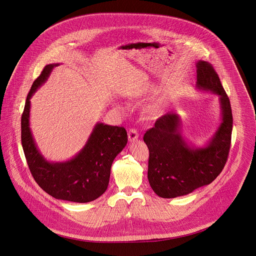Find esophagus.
<instances>
[{"instance_id": "34e87169", "label": "esophagus", "mask_w": 256, "mask_h": 256, "mask_svg": "<svg viewBox=\"0 0 256 256\" xmlns=\"http://www.w3.org/2000/svg\"><path fill=\"white\" fill-rule=\"evenodd\" d=\"M128 140H130V142L137 140L138 137H139V134H138L137 130H136L135 128H130V130H128Z\"/></svg>"}]
</instances>
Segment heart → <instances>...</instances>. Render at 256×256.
<instances>
[{"label": "heart", "instance_id": "heart-1", "mask_svg": "<svg viewBox=\"0 0 256 256\" xmlns=\"http://www.w3.org/2000/svg\"><path fill=\"white\" fill-rule=\"evenodd\" d=\"M156 108H152V112H156Z\"/></svg>", "mask_w": 256, "mask_h": 256}]
</instances>
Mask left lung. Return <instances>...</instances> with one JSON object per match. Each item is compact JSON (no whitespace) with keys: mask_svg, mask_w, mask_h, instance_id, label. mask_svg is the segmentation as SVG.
Returning <instances> with one entry per match:
<instances>
[{"mask_svg":"<svg viewBox=\"0 0 256 256\" xmlns=\"http://www.w3.org/2000/svg\"><path fill=\"white\" fill-rule=\"evenodd\" d=\"M196 87L219 96L222 121L206 146H190L183 139L180 116L169 112L144 134L148 148V180L156 195L172 198L212 182L224 169L232 144L230 102L212 64L196 62Z\"/></svg>","mask_w":256,"mask_h":256,"instance_id":"1","label":"left lung"}]
</instances>
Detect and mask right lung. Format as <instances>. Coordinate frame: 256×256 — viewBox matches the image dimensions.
I'll use <instances>...</instances> for the list:
<instances>
[{
	"label": "right lung",
	"instance_id": "obj_1",
	"mask_svg": "<svg viewBox=\"0 0 256 256\" xmlns=\"http://www.w3.org/2000/svg\"><path fill=\"white\" fill-rule=\"evenodd\" d=\"M58 65H46L28 94L21 119L22 146L28 169L46 193L58 200L84 204L106 191L112 162L126 145L128 134L122 126L98 122L86 146L74 158L56 163L44 158L30 128V100Z\"/></svg>",
	"mask_w": 256,
	"mask_h": 256
}]
</instances>
